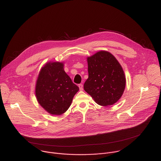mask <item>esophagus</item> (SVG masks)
Masks as SVG:
<instances>
[{"mask_svg":"<svg viewBox=\"0 0 161 161\" xmlns=\"http://www.w3.org/2000/svg\"><path fill=\"white\" fill-rule=\"evenodd\" d=\"M79 87L80 91H82L83 90V85L82 84H79Z\"/></svg>","mask_w":161,"mask_h":161,"instance_id":"1","label":"esophagus"}]
</instances>
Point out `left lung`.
Wrapping results in <instances>:
<instances>
[{
    "mask_svg": "<svg viewBox=\"0 0 161 161\" xmlns=\"http://www.w3.org/2000/svg\"><path fill=\"white\" fill-rule=\"evenodd\" d=\"M89 77L84 85L85 91L101 106L115 103L122 96L126 77L115 56L107 51H100L87 57Z\"/></svg>",
    "mask_w": 161,
    "mask_h": 161,
    "instance_id": "left-lung-1",
    "label": "left lung"
}]
</instances>
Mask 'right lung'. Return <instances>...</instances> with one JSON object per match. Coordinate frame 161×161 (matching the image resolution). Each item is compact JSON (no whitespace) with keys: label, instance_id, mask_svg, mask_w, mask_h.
I'll use <instances>...</instances> for the list:
<instances>
[{"label":"right lung","instance_id":"right-lung-1","mask_svg":"<svg viewBox=\"0 0 161 161\" xmlns=\"http://www.w3.org/2000/svg\"><path fill=\"white\" fill-rule=\"evenodd\" d=\"M79 88L64 70V63H46L37 77L35 95L39 104L51 115L65 113Z\"/></svg>","mask_w":161,"mask_h":161}]
</instances>
